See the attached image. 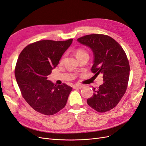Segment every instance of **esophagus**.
I'll list each match as a JSON object with an SVG mask.
<instances>
[{"instance_id": "1", "label": "esophagus", "mask_w": 146, "mask_h": 146, "mask_svg": "<svg viewBox=\"0 0 146 146\" xmlns=\"http://www.w3.org/2000/svg\"><path fill=\"white\" fill-rule=\"evenodd\" d=\"M83 87V86L81 85V84H76V85H74L73 86V88L76 89V88H82Z\"/></svg>"}]
</instances>
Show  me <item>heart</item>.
I'll list each match as a JSON object with an SVG mask.
<instances>
[{"label":"heart","instance_id":"1","mask_svg":"<svg viewBox=\"0 0 146 146\" xmlns=\"http://www.w3.org/2000/svg\"><path fill=\"white\" fill-rule=\"evenodd\" d=\"M86 54H87V52L82 48H78L76 50V56L77 58ZM63 60H64V58H62V59H61V62H63Z\"/></svg>","mask_w":146,"mask_h":146}]
</instances>
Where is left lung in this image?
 I'll return each instance as SVG.
<instances>
[{
	"label": "left lung",
	"mask_w": 146,
	"mask_h": 146,
	"mask_svg": "<svg viewBox=\"0 0 146 146\" xmlns=\"http://www.w3.org/2000/svg\"><path fill=\"white\" fill-rule=\"evenodd\" d=\"M77 41L90 48L93 54L92 72L98 76L103 74L104 83L93 88V95L87 104L98 112H106L119 103L126 91L130 66L121 46L111 37L93 34L80 37Z\"/></svg>",
	"instance_id": "left-lung-1"
}]
</instances>
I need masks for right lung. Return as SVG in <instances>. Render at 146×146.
Masks as SVG:
<instances>
[{
    "label": "right lung",
    "instance_id": "obj_1",
    "mask_svg": "<svg viewBox=\"0 0 146 146\" xmlns=\"http://www.w3.org/2000/svg\"><path fill=\"white\" fill-rule=\"evenodd\" d=\"M72 42L39 40L27 45L19 56L15 72L18 86L28 104L42 114L54 115L67 104L72 88L56 86L48 76Z\"/></svg>",
    "mask_w": 146,
    "mask_h": 146
}]
</instances>
